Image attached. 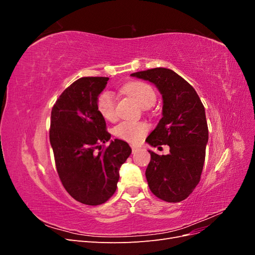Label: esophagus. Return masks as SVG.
I'll return each instance as SVG.
<instances>
[{
  "instance_id": "obj_1",
  "label": "esophagus",
  "mask_w": 255,
  "mask_h": 255,
  "mask_svg": "<svg viewBox=\"0 0 255 255\" xmlns=\"http://www.w3.org/2000/svg\"><path fill=\"white\" fill-rule=\"evenodd\" d=\"M130 148H132V152L133 153H135V152H137L138 150H139V148H138V146H136V145H132V146H130Z\"/></svg>"
}]
</instances>
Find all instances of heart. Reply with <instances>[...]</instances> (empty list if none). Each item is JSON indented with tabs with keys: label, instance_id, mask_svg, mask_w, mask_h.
Wrapping results in <instances>:
<instances>
[{
	"label": "heart",
	"instance_id": "1",
	"mask_svg": "<svg viewBox=\"0 0 255 255\" xmlns=\"http://www.w3.org/2000/svg\"><path fill=\"white\" fill-rule=\"evenodd\" d=\"M121 90L125 94L134 98L142 109H150L156 101V92L150 84L141 81H132L125 84ZM117 102L116 97L110 90L100 94L97 100V109L102 117L107 121H114L117 118ZM149 126L145 122L122 121L114 128V134L121 140L136 143L139 142L148 133Z\"/></svg>",
	"mask_w": 255,
	"mask_h": 255
}]
</instances>
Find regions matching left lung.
Segmentation results:
<instances>
[{
    "instance_id": "obj_1",
    "label": "left lung",
    "mask_w": 255,
    "mask_h": 255,
    "mask_svg": "<svg viewBox=\"0 0 255 255\" xmlns=\"http://www.w3.org/2000/svg\"><path fill=\"white\" fill-rule=\"evenodd\" d=\"M153 83L163 97V117L146 137L152 146L168 144L167 155L149 151L145 170L150 190L166 202H181L200 182L208 141L204 106L191 85L167 68L130 74Z\"/></svg>"
}]
</instances>
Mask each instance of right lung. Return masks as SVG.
I'll list each match as a JSON object with an SVG mask.
<instances>
[{
    "mask_svg": "<svg viewBox=\"0 0 255 255\" xmlns=\"http://www.w3.org/2000/svg\"><path fill=\"white\" fill-rule=\"evenodd\" d=\"M109 78H81L64 90L51 113L50 142L61 184L76 201L86 205L106 202L116 191L119 169L132 149L111 139L97 109ZM99 152H96V149Z\"/></svg>",
    "mask_w": 255,
    "mask_h": 255,
    "instance_id": "1",
    "label": "right lung"
}]
</instances>
